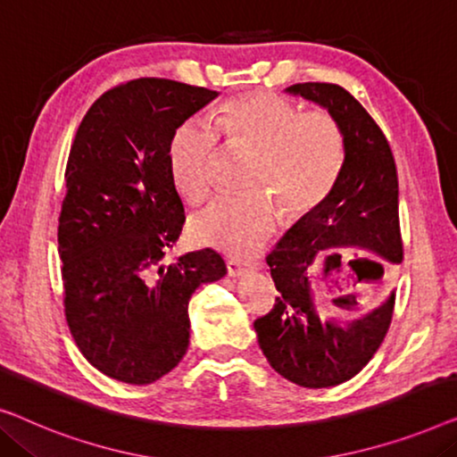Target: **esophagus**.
Segmentation results:
<instances>
[{
  "mask_svg": "<svg viewBox=\"0 0 457 457\" xmlns=\"http://www.w3.org/2000/svg\"><path fill=\"white\" fill-rule=\"evenodd\" d=\"M227 268H228V276H233V278H239L247 272V266H245V263L239 260H227Z\"/></svg>",
  "mask_w": 457,
  "mask_h": 457,
  "instance_id": "esophagus-1",
  "label": "esophagus"
}]
</instances>
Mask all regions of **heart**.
Wrapping results in <instances>:
<instances>
[{
    "label": "heart",
    "instance_id": "b5f03b06",
    "mask_svg": "<svg viewBox=\"0 0 457 457\" xmlns=\"http://www.w3.org/2000/svg\"><path fill=\"white\" fill-rule=\"evenodd\" d=\"M218 131L233 148L253 152L247 189L241 197H216L195 214L187 230L195 243L228 255H249L272 233L277 206L284 220H299L326 200L338 179L344 137L328 111L299 109L272 92H251L220 109ZM220 150L216 129L189 119L175 131L169 167L175 189L187 202H200L214 181Z\"/></svg>",
    "mask_w": 457,
    "mask_h": 457
}]
</instances>
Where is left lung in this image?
Here are the masks:
<instances>
[{
  "instance_id": "left-lung-1",
  "label": "left lung",
  "mask_w": 457,
  "mask_h": 457,
  "mask_svg": "<svg viewBox=\"0 0 457 457\" xmlns=\"http://www.w3.org/2000/svg\"><path fill=\"white\" fill-rule=\"evenodd\" d=\"M284 92L320 104L338 121L344 161L326 200L296 220L268 255L280 295L253 328L262 353L284 379L311 389L334 387L353 379L373 359L392 323L395 293L356 320L323 317L317 311L313 268L323 255L328 263L340 260L336 249L369 251L387 263L402 262L398 175L379 125L348 90L305 82ZM353 262L383 270L381 262L369 257Z\"/></svg>"
}]
</instances>
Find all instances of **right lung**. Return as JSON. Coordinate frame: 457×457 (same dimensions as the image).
Segmentation results:
<instances>
[{"instance_id": "right-lung-1", "label": "right lung", "mask_w": 457, "mask_h": 457, "mask_svg": "<svg viewBox=\"0 0 457 457\" xmlns=\"http://www.w3.org/2000/svg\"><path fill=\"white\" fill-rule=\"evenodd\" d=\"M218 96L164 78L104 92L84 115L65 169L57 241L63 305L98 371L148 386L189 346V299L227 274L214 249L164 263L185 214L169 167L175 131Z\"/></svg>"}]
</instances>
